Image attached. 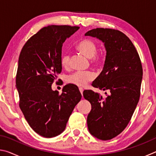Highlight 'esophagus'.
Returning <instances> with one entry per match:
<instances>
[{
  "label": "esophagus",
  "mask_w": 156,
  "mask_h": 156,
  "mask_svg": "<svg viewBox=\"0 0 156 156\" xmlns=\"http://www.w3.org/2000/svg\"><path fill=\"white\" fill-rule=\"evenodd\" d=\"M79 90H80V93H81V94H82V96H83V91H84V89L82 88V87H80L79 88Z\"/></svg>",
  "instance_id": "34e87169"
}]
</instances>
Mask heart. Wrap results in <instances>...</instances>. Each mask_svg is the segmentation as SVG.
Wrapping results in <instances>:
<instances>
[{"label":"heart","instance_id":"obj_1","mask_svg":"<svg viewBox=\"0 0 156 156\" xmlns=\"http://www.w3.org/2000/svg\"><path fill=\"white\" fill-rule=\"evenodd\" d=\"M77 48L81 53L90 58L92 64L100 65L103 63L106 54L102 51H98V44L95 41L90 38H84L79 42ZM70 54L65 52L61 56V65L63 67L67 68L69 65ZM95 77L94 73L91 71H78L67 76L66 81L67 83L74 84L78 87H83L88 82L93 80Z\"/></svg>","mask_w":156,"mask_h":156}]
</instances>
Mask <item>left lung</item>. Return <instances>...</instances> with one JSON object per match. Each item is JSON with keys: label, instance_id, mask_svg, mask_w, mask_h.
I'll return each mask as SVG.
<instances>
[{"label": "left lung", "instance_id": "left-lung-1", "mask_svg": "<svg viewBox=\"0 0 156 156\" xmlns=\"http://www.w3.org/2000/svg\"><path fill=\"white\" fill-rule=\"evenodd\" d=\"M85 36L96 37L107 50L103 69L91 85L107 90L105 97L92 90L83 91L90 102L87 126L91 135L102 140H111L122 132L131 120L140 96L142 67L133 44L120 31L96 28Z\"/></svg>", "mask_w": 156, "mask_h": 156}]
</instances>
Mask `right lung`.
Instances as JSON below:
<instances>
[{
  "label": "right lung",
  "mask_w": 156,
  "mask_h": 156,
  "mask_svg": "<svg viewBox=\"0 0 156 156\" xmlns=\"http://www.w3.org/2000/svg\"><path fill=\"white\" fill-rule=\"evenodd\" d=\"M77 26L49 25L39 30L21 49L16 76L19 107L33 130L45 138L59 135L82 95L78 88L67 84L62 94L51 84L62 71V44Z\"/></svg>",
  "instance_id": "right-lung-1"
}]
</instances>
